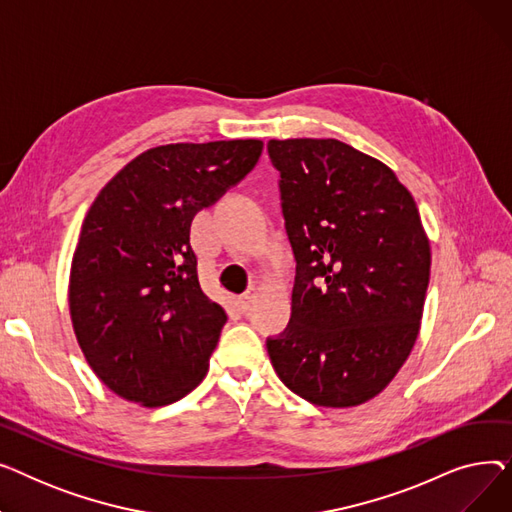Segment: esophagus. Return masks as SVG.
<instances>
[{
	"instance_id": "1",
	"label": "esophagus",
	"mask_w": 512,
	"mask_h": 512,
	"mask_svg": "<svg viewBox=\"0 0 512 512\" xmlns=\"http://www.w3.org/2000/svg\"><path fill=\"white\" fill-rule=\"evenodd\" d=\"M255 299H257V288H249L245 294H240L238 301H236L240 313H249V309L255 303Z\"/></svg>"
}]
</instances>
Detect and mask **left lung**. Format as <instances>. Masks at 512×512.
Segmentation results:
<instances>
[{"label": "left lung", "instance_id": "8db88e82", "mask_svg": "<svg viewBox=\"0 0 512 512\" xmlns=\"http://www.w3.org/2000/svg\"><path fill=\"white\" fill-rule=\"evenodd\" d=\"M297 261L286 330L267 338L278 378L317 407H357L411 355L429 240L396 174L336 139L267 143Z\"/></svg>", "mask_w": 512, "mask_h": 512}]
</instances>
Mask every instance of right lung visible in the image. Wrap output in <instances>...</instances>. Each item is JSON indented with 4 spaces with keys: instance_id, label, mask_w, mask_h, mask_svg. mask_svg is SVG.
Instances as JSON below:
<instances>
[{
    "instance_id": "right-lung-1",
    "label": "right lung",
    "mask_w": 512,
    "mask_h": 512,
    "mask_svg": "<svg viewBox=\"0 0 512 512\" xmlns=\"http://www.w3.org/2000/svg\"><path fill=\"white\" fill-rule=\"evenodd\" d=\"M261 149L257 139L161 145L93 201L72 257L70 315L85 359L118 396L161 407L205 378L228 317L201 290L191 224Z\"/></svg>"
}]
</instances>
